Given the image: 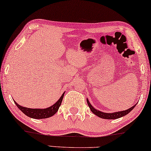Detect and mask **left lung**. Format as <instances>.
Instances as JSON below:
<instances>
[{"label":"left lung","mask_w":151,"mask_h":151,"mask_svg":"<svg viewBox=\"0 0 151 151\" xmlns=\"http://www.w3.org/2000/svg\"><path fill=\"white\" fill-rule=\"evenodd\" d=\"M86 102H87L88 106H89L91 111H92L93 113H94L95 115H97V116H98L99 117H100V118L106 119H117V118H119V117L124 116V115H127L128 113H129L132 110H133V109H134V107H135L136 106V104H135L134 106H133L130 109H127V110H125V111H117V112H114V113H104V112H102V111L97 110V109H95L94 107L91 104V103L89 102V101H88V99H86Z\"/></svg>","instance_id":"obj_1"}]
</instances>
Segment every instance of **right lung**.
I'll use <instances>...</instances> for the list:
<instances>
[{"label": "right lung", "instance_id": "obj_1", "mask_svg": "<svg viewBox=\"0 0 151 151\" xmlns=\"http://www.w3.org/2000/svg\"><path fill=\"white\" fill-rule=\"evenodd\" d=\"M64 95H65V92L63 93L60 98L54 104H53L52 106L48 107L46 109H31L27 108V107H24L20 106L18 104L17 102H16L14 101L16 106H18V108L22 111L24 114H25L27 116L31 117V118H34V119H45V118H48L53 116V115L55 114V113L58 111L59 107L60 106L62 101H63Z\"/></svg>", "mask_w": 151, "mask_h": 151}]
</instances>
